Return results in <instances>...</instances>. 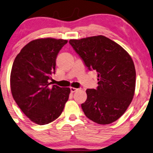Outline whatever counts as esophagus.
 <instances>
[{"mask_svg":"<svg viewBox=\"0 0 153 153\" xmlns=\"http://www.w3.org/2000/svg\"><path fill=\"white\" fill-rule=\"evenodd\" d=\"M70 89H71V92H72V93L75 92V91H76L78 90V89H77V88H75V87H71Z\"/></svg>","mask_w":153,"mask_h":153,"instance_id":"esophagus-1","label":"esophagus"}]
</instances>
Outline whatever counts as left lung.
<instances>
[{
    "mask_svg": "<svg viewBox=\"0 0 153 153\" xmlns=\"http://www.w3.org/2000/svg\"><path fill=\"white\" fill-rule=\"evenodd\" d=\"M89 71L97 73V89H87L81 104L85 115L99 125H108L125 113L133 99L136 70L129 53L103 36L69 40Z\"/></svg>",
    "mask_w": 153,
    "mask_h": 153,
    "instance_id": "8db88e82",
    "label": "left lung"
}]
</instances>
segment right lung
<instances>
[{
	"mask_svg": "<svg viewBox=\"0 0 153 153\" xmlns=\"http://www.w3.org/2000/svg\"><path fill=\"white\" fill-rule=\"evenodd\" d=\"M67 40L52 38L33 40L22 49L10 74L13 97L26 116L37 125L52 123L59 117L71 89L50 87L55 73L56 59Z\"/></svg>",
	"mask_w": 153,
	"mask_h": 153,
	"instance_id": "1",
	"label": "right lung"
}]
</instances>
